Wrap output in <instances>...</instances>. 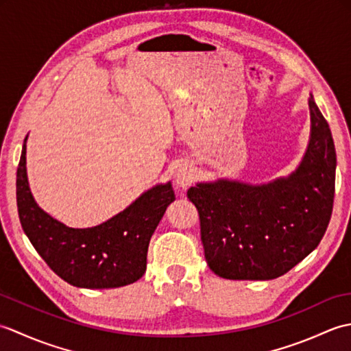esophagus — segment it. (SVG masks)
Wrapping results in <instances>:
<instances>
[{"instance_id":"34e87169","label":"esophagus","mask_w":351,"mask_h":351,"mask_svg":"<svg viewBox=\"0 0 351 351\" xmlns=\"http://www.w3.org/2000/svg\"><path fill=\"white\" fill-rule=\"evenodd\" d=\"M193 181H195V175H193V170L190 167H181L176 171V184L181 189H187Z\"/></svg>"}]
</instances>
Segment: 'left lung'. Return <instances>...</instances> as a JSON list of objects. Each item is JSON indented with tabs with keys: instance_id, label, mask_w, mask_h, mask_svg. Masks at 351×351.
I'll return each instance as SVG.
<instances>
[{
	"instance_id": "1",
	"label": "left lung",
	"mask_w": 351,
	"mask_h": 351,
	"mask_svg": "<svg viewBox=\"0 0 351 351\" xmlns=\"http://www.w3.org/2000/svg\"><path fill=\"white\" fill-rule=\"evenodd\" d=\"M309 108V146L293 175L265 185L220 180L189 189L205 259L220 278L276 279L324 237L333 210L337 152L329 123L312 98Z\"/></svg>"
}]
</instances>
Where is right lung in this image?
<instances>
[{
    "label": "right lung",
    "instance_id": "right-lung-1",
    "mask_svg": "<svg viewBox=\"0 0 351 351\" xmlns=\"http://www.w3.org/2000/svg\"><path fill=\"white\" fill-rule=\"evenodd\" d=\"M25 141L16 171L18 213L22 229L45 263L78 288H117L138 280L146 271L154 230L175 200L170 182L146 191L99 226L68 228L34 202L27 181Z\"/></svg>",
    "mask_w": 351,
    "mask_h": 351
}]
</instances>
